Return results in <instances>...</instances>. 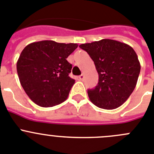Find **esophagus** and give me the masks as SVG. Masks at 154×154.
<instances>
[{"label": "esophagus", "mask_w": 154, "mask_h": 154, "mask_svg": "<svg viewBox=\"0 0 154 154\" xmlns=\"http://www.w3.org/2000/svg\"><path fill=\"white\" fill-rule=\"evenodd\" d=\"M84 76L83 75V74H81V75L79 76V79H80V80H84Z\"/></svg>", "instance_id": "obj_1"}]
</instances>
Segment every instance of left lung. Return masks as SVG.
I'll use <instances>...</instances> for the list:
<instances>
[{
	"mask_svg": "<svg viewBox=\"0 0 154 154\" xmlns=\"http://www.w3.org/2000/svg\"><path fill=\"white\" fill-rule=\"evenodd\" d=\"M94 62L99 81L87 94L95 106L113 110L121 106L137 85L140 63L130 45L111 39L80 44Z\"/></svg>",
	"mask_w": 154,
	"mask_h": 154,
	"instance_id": "8db88e82",
	"label": "left lung"
}]
</instances>
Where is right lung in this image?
Returning a JSON list of instances; mask_svg holds the SVG:
<instances>
[{
    "instance_id": "obj_1",
    "label": "right lung",
    "mask_w": 154,
    "mask_h": 154,
    "mask_svg": "<svg viewBox=\"0 0 154 154\" xmlns=\"http://www.w3.org/2000/svg\"><path fill=\"white\" fill-rule=\"evenodd\" d=\"M77 47L73 43L41 41L22 51L17 71L23 89L34 103L50 107L67 99L75 82L69 77L72 65L67 58Z\"/></svg>"
}]
</instances>
